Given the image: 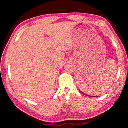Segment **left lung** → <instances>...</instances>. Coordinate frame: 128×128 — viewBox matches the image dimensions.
<instances>
[{
  "mask_svg": "<svg viewBox=\"0 0 128 128\" xmlns=\"http://www.w3.org/2000/svg\"><path fill=\"white\" fill-rule=\"evenodd\" d=\"M104 83H106V82H104ZM80 92H81L82 93V94H85V95H87V96H88V95H86V94H84V93H83V92H81V91H80ZM90 96V97H95V96Z\"/></svg>",
  "mask_w": 128,
  "mask_h": 128,
  "instance_id": "left-lung-1",
  "label": "left lung"
}]
</instances>
